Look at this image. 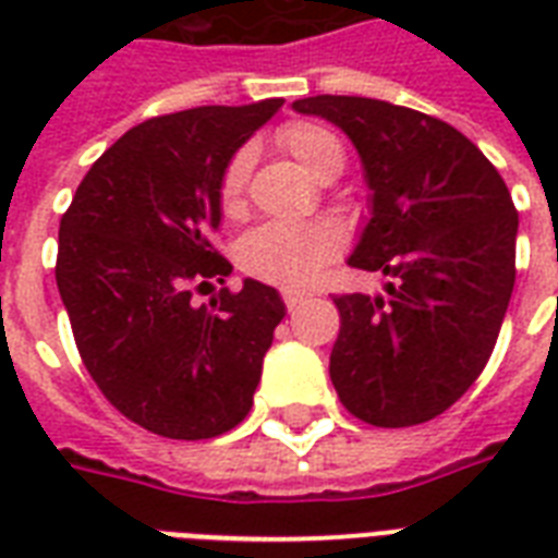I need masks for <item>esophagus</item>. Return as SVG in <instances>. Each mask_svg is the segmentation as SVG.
I'll use <instances>...</instances> for the list:
<instances>
[{"mask_svg": "<svg viewBox=\"0 0 558 558\" xmlns=\"http://www.w3.org/2000/svg\"><path fill=\"white\" fill-rule=\"evenodd\" d=\"M306 292H301V289H283V304H287V310H295L301 301H306Z\"/></svg>", "mask_w": 558, "mask_h": 558, "instance_id": "esophagus-1", "label": "esophagus"}]
</instances>
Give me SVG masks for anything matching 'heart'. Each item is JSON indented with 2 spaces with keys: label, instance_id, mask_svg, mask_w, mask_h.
<instances>
[{
  "label": "heart",
  "instance_id": "heart-1",
  "mask_svg": "<svg viewBox=\"0 0 558 558\" xmlns=\"http://www.w3.org/2000/svg\"><path fill=\"white\" fill-rule=\"evenodd\" d=\"M280 144L304 165L313 177H339L344 150L339 138L318 124H289L280 130ZM252 173V150H240L228 161L219 185V205L228 217L243 210L245 185ZM341 252V231L332 222H266L240 240V266L248 275L271 283L298 287L315 278L327 260Z\"/></svg>",
  "mask_w": 558,
  "mask_h": 558
}]
</instances>
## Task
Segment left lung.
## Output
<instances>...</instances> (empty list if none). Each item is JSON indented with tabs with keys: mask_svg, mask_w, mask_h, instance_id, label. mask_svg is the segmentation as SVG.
<instances>
[{
	"mask_svg": "<svg viewBox=\"0 0 558 558\" xmlns=\"http://www.w3.org/2000/svg\"><path fill=\"white\" fill-rule=\"evenodd\" d=\"M292 109L330 121L356 147L371 217L348 263L390 278L385 295L336 298L332 385L371 425L428 423L472 388L501 332L519 234L510 191L440 118L353 95Z\"/></svg>",
	"mask_w": 558,
	"mask_h": 558,
	"instance_id": "left-lung-1",
	"label": "left lung"
}]
</instances>
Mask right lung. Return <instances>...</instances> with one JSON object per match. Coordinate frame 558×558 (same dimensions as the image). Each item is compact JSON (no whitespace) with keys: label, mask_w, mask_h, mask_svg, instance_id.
Returning a JSON list of instances; mask_svg holds the SVG:
<instances>
[{"label":"right lung","mask_w":558,"mask_h":558,"mask_svg":"<svg viewBox=\"0 0 558 558\" xmlns=\"http://www.w3.org/2000/svg\"><path fill=\"white\" fill-rule=\"evenodd\" d=\"M280 107H196L126 130L60 219L57 289L83 365L126 420L170 440H208L248 414L287 315L252 278L210 310L191 301L231 275L214 248L222 173Z\"/></svg>","instance_id":"1"}]
</instances>
